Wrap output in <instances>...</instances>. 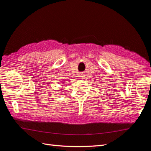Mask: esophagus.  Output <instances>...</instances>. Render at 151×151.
<instances>
[{"label": "esophagus", "mask_w": 151, "mask_h": 151, "mask_svg": "<svg viewBox=\"0 0 151 151\" xmlns=\"http://www.w3.org/2000/svg\"><path fill=\"white\" fill-rule=\"evenodd\" d=\"M85 76L84 75H80V79H84Z\"/></svg>", "instance_id": "34e87169"}]
</instances>
